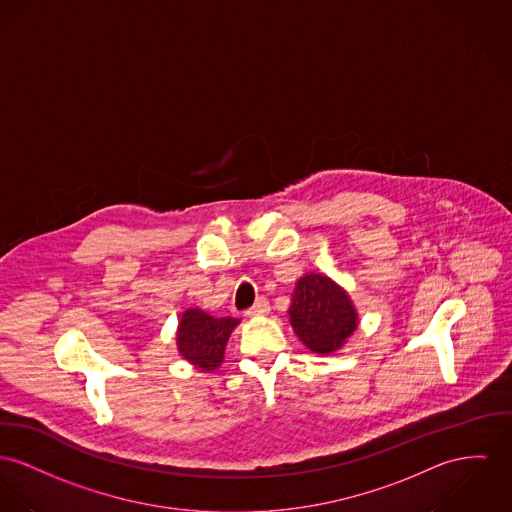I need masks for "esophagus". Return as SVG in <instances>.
<instances>
[{"mask_svg": "<svg viewBox=\"0 0 512 512\" xmlns=\"http://www.w3.org/2000/svg\"><path fill=\"white\" fill-rule=\"evenodd\" d=\"M269 312H271V304H269L267 298L261 296V298L255 302V306L245 312V315H247V317H259V315H267Z\"/></svg>", "mask_w": 512, "mask_h": 512, "instance_id": "obj_1", "label": "esophagus"}]
</instances>
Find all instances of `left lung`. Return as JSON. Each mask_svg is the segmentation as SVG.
I'll use <instances>...</instances> for the list:
<instances>
[{
    "mask_svg": "<svg viewBox=\"0 0 512 512\" xmlns=\"http://www.w3.org/2000/svg\"><path fill=\"white\" fill-rule=\"evenodd\" d=\"M288 317L296 337L317 354L339 351L358 327L353 298L323 273H306L296 280Z\"/></svg>",
    "mask_w": 512,
    "mask_h": 512,
    "instance_id": "left-lung-1",
    "label": "left lung"
}]
</instances>
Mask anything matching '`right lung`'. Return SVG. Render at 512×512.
Listing matches in <instances>:
<instances>
[{
  "instance_id": "right-lung-1",
  "label": "right lung",
  "mask_w": 512,
  "mask_h": 512,
  "mask_svg": "<svg viewBox=\"0 0 512 512\" xmlns=\"http://www.w3.org/2000/svg\"><path fill=\"white\" fill-rule=\"evenodd\" d=\"M239 325L234 317H214L200 308H189L177 325V351L200 372H214L224 362L226 345Z\"/></svg>"
}]
</instances>
